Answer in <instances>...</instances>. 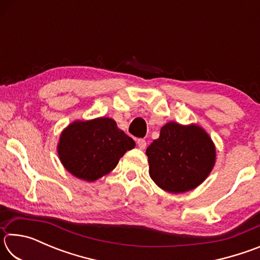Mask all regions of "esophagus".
Returning a JSON list of instances; mask_svg holds the SVG:
<instances>
[{
  "label": "esophagus",
  "mask_w": 260,
  "mask_h": 260,
  "mask_svg": "<svg viewBox=\"0 0 260 260\" xmlns=\"http://www.w3.org/2000/svg\"><path fill=\"white\" fill-rule=\"evenodd\" d=\"M138 147L141 149V150H144V149H146V147H147L146 140L139 139V140H138Z\"/></svg>",
  "instance_id": "34e87169"
}]
</instances>
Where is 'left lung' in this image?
<instances>
[{
    "mask_svg": "<svg viewBox=\"0 0 260 260\" xmlns=\"http://www.w3.org/2000/svg\"><path fill=\"white\" fill-rule=\"evenodd\" d=\"M146 153L150 178L162 190L171 193L199 187L215 164L213 141L197 124L167 122Z\"/></svg>",
    "mask_w": 260,
    "mask_h": 260,
    "instance_id": "1",
    "label": "left lung"
}]
</instances>
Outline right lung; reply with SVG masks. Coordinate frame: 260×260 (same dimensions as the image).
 Wrapping results in <instances>:
<instances>
[{
    "instance_id": "right-lung-1",
    "label": "right lung",
    "mask_w": 260,
    "mask_h": 260,
    "mask_svg": "<svg viewBox=\"0 0 260 260\" xmlns=\"http://www.w3.org/2000/svg\"><path fill=\"white\" fill-rule=\"evenodd\" d=\"M135 147L112 118L76 120L60 133L57 153L73 177L93 182L109 174L120 158Z\"/></svg>"
}]
</instances>
